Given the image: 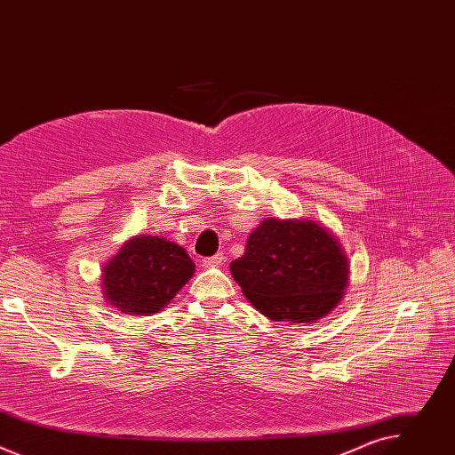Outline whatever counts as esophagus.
Wrapping results in <instances>:
<instances>
[{
	"instance_id": "esophagus-1",
	"label": "esophagus",
	"mask_w": 455,
	"mask_h": 455,
	"mask_svg": "<svg viewBox=\"0 0 455 455\" xmlns=\"http://www.w3.org/2000/svg\"><path fill=\"white\" fill-rule=\"evenodd\" d=\"M225 263V255L223 253H216V255H212V257H205L204 261H202V267H205V268H214V267H220V265H223Z\"/></svg>"
}]
</instances>
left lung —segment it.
<instances>
[{
    "mask_svg": "<svg viewBox=\"0 0 455 455\" xmlns=\"http://www.w3.org/2000/svg\"><path fill=\"white\" fill-rule=\"evenodd\" d=\"M244 297L274 322H316L342 299L349 265L339 239L311 220L268 218L230 263Z\"/></svg>",
    "mask_w": 455,
    "mask_h": 455,
    "instance_id": "obj_1",
    "label": "left lung"
}]
</instances>
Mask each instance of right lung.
<instances>
[{
	"mask_svg": "<svg viewBox=\"0 0 455 455\" xmlns=\"http://www.w3.org/2000/svg\"><path fill=\"white\" fill-rule=\"evenodd\" d=\"M180 244L158 235H137L122 244L102 268L104 299L125 315L160 313L194 274Z\"/></svg>",
	"mask_w": 455,
	"mask_h": 455,
	"instance_id": "1",
	"label": "right lung"
}]
</instances>
